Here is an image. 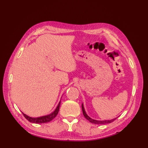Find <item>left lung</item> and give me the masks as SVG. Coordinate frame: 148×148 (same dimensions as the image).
Instances as JSON below:
<instances>
[{"mask_svg":"<svg viewBox=\"0 0 148 148\" xmlns=\"http://www.w3.org/2000/svg\"><path fill=\"white\" fill-rule=\"evenodd\" d=\"M82 111H83V114L84 117H86V118L89 121H90L92 123H94V124H106V123H110L113 122L114 120H116V118L113 119H111V120H106V121H97V120H95V119H91V117H89L86 113V111H85L84 110V108L83 106V104L82 105Z\"/></svg>","mask_w":148,"mask_h":148,"instance_id":"8db88e82","label":"left lung"}]
</instances>
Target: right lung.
Returning a JSON list of instances; mask_svg holds the SVG:
<instances>
[{"label": "right lung", "mask_w": 148, "mask_h": 148, "mask_svg": "<svg viewBox=\"0 0 148 148\" xmlns=\"http://www.w3.org/2000/svg\"><path fill=\"white\" fill-rule=\"evenodd\" d=\"M60 104H61V101L59 102L58 106H57V107L56 108V110H55L53 112H52L51 114H50L49 115H47V116L36 117V118H33V117H31L28 116H27V115H25L23 113L22 114H23L24 117L30 122L34 123H47L50 121H51L52 119L56 117V116L59 112Z\"/></svg>", "instance_id": "right-lung-1"}]
</instances>
